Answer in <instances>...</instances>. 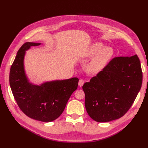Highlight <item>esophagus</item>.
I'll use <instances>...</instances> for the list:
<instances>
[{
    "instance_id": "1",
    "label": "esophagus",
    "mask_w": 148,
    "mask_h": 148,
    "mask_svg": "<svg viewBox=\"0 0 148 148\" xmlns=\"http://www.w3.org/2000/svg\"><path fill=\"white\" fill-rule=\"evenodd\" d=\"M84 83V79H79V82H78V85H79V86H80V87H82L83 85V84Z\"/></svg>"
}]
</instances>
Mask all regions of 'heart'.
Masks as SVG:
<instances>
[{
    "label": "heart",
    "mask_w": 148,
    "mask_h": 148,
    "mask_svg": "<svg viewBox=\"0 0 148 148\" xmlns=\"http://www.w3.org/2000/svg\"><path fill=\"white\" fill-rule=\"evenodd\" d=\"M113 55L114 51L111 47H104L102 43L96 42L85 49L82 57L88 59L94 56L87 66V70L89 73H97L107 65Z\"/></svg>",
    "instance_id": "heart-1"
}]
</instances>
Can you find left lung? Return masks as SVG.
Segmentation results:
<instances>
[{
	"label": "left lung",
	"instance_id": "1",
	"mask_svg": "<svg viewBox=\"0 0 148 148\" xmlns=\"http://www.w3.org/2000/svg\"><path fill=\"white\" fill-rule=\"evenodd\" d=\"M142 81L137 55L114 58L90 82L83 84L88 115L97 122L122 117L135 101Z\"/></svg>",
	"mask_w": 148,
	"mask_h": 148
}]
</instances>
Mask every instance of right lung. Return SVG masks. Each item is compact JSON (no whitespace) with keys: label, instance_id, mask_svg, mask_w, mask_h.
I'll use <instances>...</instances> for the list:
<instances>
[{"label":"right lung","instance_id":"1","mask_svg":"<svg viewBox=\"0 0 148 148\" xmlns=\"http://www.w3.org/2000/svg\"><path fill=\"white\" fill-rule=\"evenodd\" d=\"M40 43L27 42L17 52L11 66L9 82L13 97L21 110L28 117L49 122L63 112L70 97L78 87L79 79L72 78L34 85L29 82L24 69L25 51Z\"/></svg>","mask_w":148,"mask_h":148}]
</instances>
